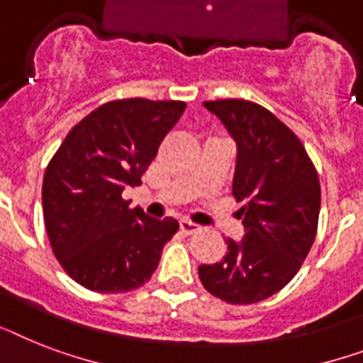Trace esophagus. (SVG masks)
<instances>
[{"mask_svg": "<svg viewBox=\"0 0 363 363\" xmlns=\"http://www.w3.org/2000/svg\"><path fill=\"white\" fill-rule=\"evenodd\" d=\"M181 231H182V235H196V233L201 231V228H199V225H196V223L188 222V220H182Z\"/></svg>", "mask_w": 363, "mask_h": 363, "instance_id": "esophagus-1", "label": "esophagus"}]
</instances>
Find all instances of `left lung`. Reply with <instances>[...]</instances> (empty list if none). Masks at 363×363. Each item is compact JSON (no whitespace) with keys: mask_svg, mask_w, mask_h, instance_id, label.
Segmentation results:
<instances>
[{"mask_svg":"<svg viewBox=\"0 0 363 363\" xmlns=\"http://www.w3.org/2000/svg\"><path fill=\"white\" fill-rule=\"evenodd\" d=\"M237 143L233 196L242 201V240L228 238L220 263L199 264L208 293L255 304L294 278L317 235L319 177L304 145L263 106L240 99L203 102Z\"/></svg>","mask_w":363,"mask_h":363,"instance_id":"obj_1","label":"left lung"}]
</instances>
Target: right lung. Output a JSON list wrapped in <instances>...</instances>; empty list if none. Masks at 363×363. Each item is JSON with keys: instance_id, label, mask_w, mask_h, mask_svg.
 Masks as SVG:
<instances>
[{"instance_id": "1", "label": "right lung", "mask_w": 363, "mask_h": 363, "mask_svg": "<svg viewBox=\"0 0 363 363\" xmlns=\"http://www.w3.org/2000/svg\"><path fill=\"white\" fill-rule=\"evenodd\" d=\"M184 110L179 100H113L79 121L50 160L43 181L44 225L55 257L76 284L96 293H125L156 270L179 222L130 208L121 194L140 186Z\"/></svg>"}]
</instances>
